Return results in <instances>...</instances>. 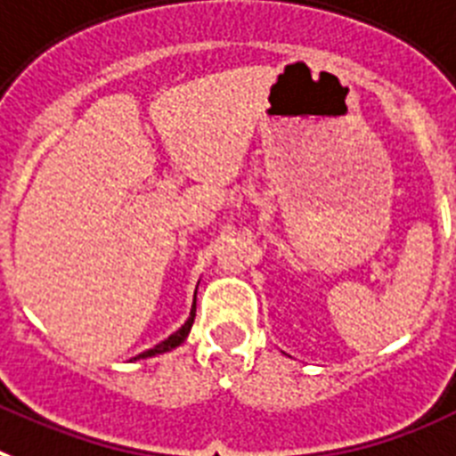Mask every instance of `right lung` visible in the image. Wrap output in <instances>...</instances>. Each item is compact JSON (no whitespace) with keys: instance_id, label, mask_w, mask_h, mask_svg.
Listing matches in <instances>:
<instances>
[{"instance_id":"1","label":"right lung","mask_w":456,"mask_h":456,"mask_svg":"<svg viewBox=\"0 0 456 456\" xmlns=\"http://www.w3.org/2000/svg\"><path fill=\"white\" fill-rule=\"evenodd\" d=\"M195 312H197V291H195V300H192V307H190L188 322H185L183 326L179 328V330L172 332V335H169V338L165 339V342L156 344V346L149 348V351H144V354H140V355H137V358H133V360H140V358H153V355H158V354H167V351H172V348L181 346V344L185 342V338H188V332H190V328H192V323H195Z\"/></svg>"}]
</instances>
